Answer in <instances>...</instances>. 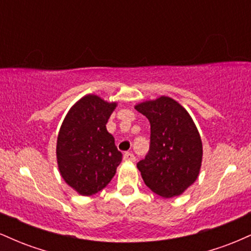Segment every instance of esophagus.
Wrapping results in <instances>:
<instances>
[{
  "label": "esophagus",
  "mask_w": 251,
  "mask_h": 251,
  "mask_svg": "<svg viewBox=\"0 0 251 251\" xmlns=\"http://www.w3.org/2000/svg\"><path fill=\"white\" fill-rule=\"evenodd\" d=\"M124 160H126V162H135V157L133 153H131V152H126V153L124 154Z\"/></svg>",
  "instance_id": "1"
}]
</instances>
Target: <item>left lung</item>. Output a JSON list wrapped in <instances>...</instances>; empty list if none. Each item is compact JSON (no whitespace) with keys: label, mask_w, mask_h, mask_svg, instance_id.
<instances>
[{"label":"left lung","mask_w":251,"mask_h":251,"mask_svg":"<svg viewBox=\"0 0 251 251\" xmlns=\"http://www.w3.org/2000/svg\"><path fill=\"white\" fill-rule=\"evenodd\" d=\"M151 124V145L137 164L144 183L164 198L180 196L200 175L203 144L189 112L162 96L134 106Z\"/></svg>","instance_id":"8db88e82"}]
</instances>
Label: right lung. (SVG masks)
Here are the masks:
<instances>
[{"instance_id":"add662e5","label":"right lung","mask_w":251,"mask_h":251,"mask_svg":"<svg viewBox=\"0 0 251 251\" xmlns=\"http://www.w3.org/2000/svg\"><path fill=\"white\" fill-rule=\"evenodd\" d=\"M118 102L87 94L66 114L56 140V162L63 180L81 196L99 192L123 159L106 128Z\"/></svg>"}]
</instances>
